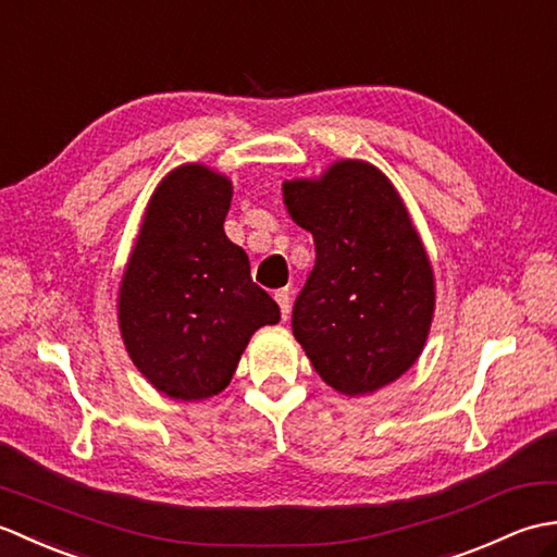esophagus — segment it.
Segmentation results:
<instances>
[{
    "instance_id": "esophagus-1",
    "label": "esophagus",
    "mask_w": 557,
    "mask_h": 557,
    "mask_svg": "<svg viewBox=\"0 0 557 557\" xmlns=\"http://www.w3.org/2000/svg\"><path fill=\"white\" fill-rule=\"evenodd\" d=\"M275 301H277V306H280L282 321H287V318H289V309H292V297H289V289H277V292H275Z\"/></svg>"
}]
</instances>
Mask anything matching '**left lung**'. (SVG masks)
<instances>
[{
  "mask_svg": "<svg viewBox=\"0 0 557 557\" xmlns=\"http://www.w3.org/2000/svg\"><path fill=\"white\" fill-rule=\"evenodd\" d=\"M282 191L315 244L294 301V337L337 393H375L417 363L433 321V270L409 212L387 176L361 160H339L321 180L285 182Z\"/></svg>",
  "mask_w": 557,
  "mask_h": 557,
  "instance_id": "obj_1",
  "label": "left lung"
}]
</instances>
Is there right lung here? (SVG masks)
Masks as SVG:
<instances>
[{"mask_svg": "<svg viewBox=\"0 0 557 557\" xmlns=\"http://www.w3.org/2000/svg\"><path fill=\"white\" fill-rule=\"evenodd\" d=\"M232 182L182 164L152 194L120 287L128 357L152 387L198 401L230 385L248 339L280 321L253 285L242 246L224 234Z\"/></svg>", "mask_w": 557, "mask_h": 557, "instance_id": "right-lung-1", "label": "right lung"}]
</instances>
